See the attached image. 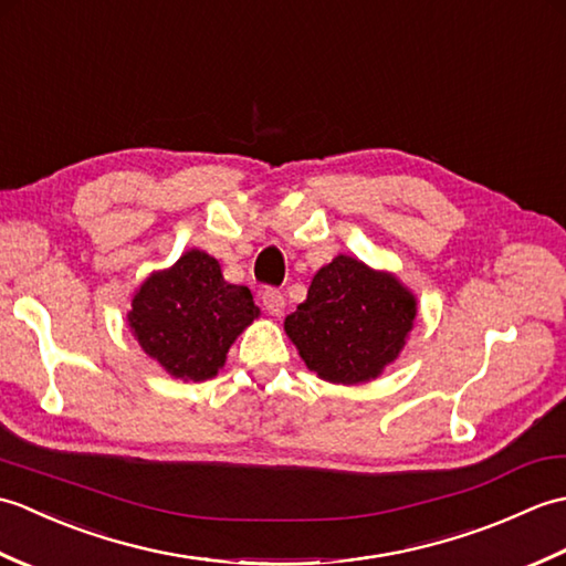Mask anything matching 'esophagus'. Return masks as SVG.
Here are the masks:
<instances>
[{"label": "esophagus", "mask_w": 566, "mask_h": 566, "mask_svg": "<svg viewBox=\"0 0 566 566\" xmlns=\"http://www.w3.org/2000/svg\"><path fill=\"white\" fill-rule=\"evenodd\" d=\"M262 306H264V311H268L270 316L282 318L286 302H284V296H282L280 292H276V290H268V292L262 294Z\"/></svg>", "instance_id": "obj_1"}]
</instances>
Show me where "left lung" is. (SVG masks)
<instances>
[{
  "label": "left lung",
  "instance_id": "left-lung-1",
  "mask_svg": "<svg viewBox=\"0 0 566 566\" xmlns=\"http://www.w3.org/2000/svg\"><path fill=\"white\" fill-rule=\"evenodd\" d=\"M418 298L389 270L335 255L314 274L284 333L323 381L355 387L381 377L406 347Z\"/></svg>",
  "mask_w": 566,
  "mask_h": 566
}]
</instances>
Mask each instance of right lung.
Wrapping results in <instances>:
<instances>
[{
    "label": "right lung",
    "mask_w": 566,
    "mask_h": 566,
    "mask_svg": "<svg viewBox=\"0 0 566 566\" xmlns=\"http://www.w3.org/2000/svg\"><path fill=\"white\" fill-rule=\"evenodd\" d=\"M126 318L140 350L167 375L207 381L219 375L228 347L260 318V308L248 286L223 280L219 260L191 248L136 286Z\"/></svg>",
    "instance_id": "add662e5"
}]
</instances>
